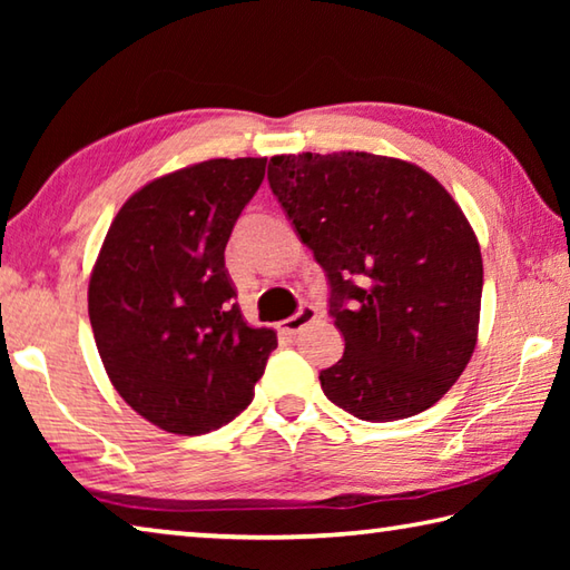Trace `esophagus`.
Instances as JSON below:
<instances>
[{
    "mask_svg": "<svg viewBox=\"0 0 570 570\" xmlns=\"http://www.w3.org/2000/svg\"><path fill=\"white\" fill-rule=\"evenodd\" d=\"M314 320H316V308L304 304L294 316H288V320L278 324V330H282V334H286V336H296L304 330V326H308Z\"/></svg>",
    "mask_w": 570,
    "mask_h": 570,
    "instance_id": "1",
    "label": "esophagus"
}]
</instances>
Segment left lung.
I'll return each instance as SVG.
<instances>
[{"label": "left lung", "mask_w": 570, "mask_h": 570, "mask_svg": "<svg viewBox=\"0 0 570 570\" xmlns=\"http://www.w3.org/2000/svg\"><path fill=\"white\" fill-rule=\"evenodd\" d=\"M268 186L332 286L344 354L326 397L366 422L432 407L478 344L482 256L460 206L414 163L356 150L274 156Z\"/></svg>", "instance_id": "8db88e82"}]
</instances>
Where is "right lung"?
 <instances>
[{"mask_svg": "<svg viewBox=\"0 0 570 570\" xmlns=\"http://www.w3.org/2000/svg\"><path fill=\"white\" fill-rule=\"evenodd\" d=\"M266 158H214L150 180L102 240L88 312L105 372L130 407L173 435L224 428L254 400L274 330L236 304L224 250Z\"/></svg>", "mask_w": 570, "mask_h": 570, "instance_id": "1", "label": "right lung"}]
</instances>
